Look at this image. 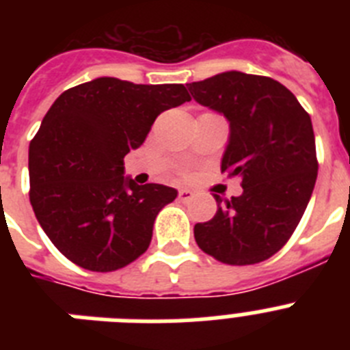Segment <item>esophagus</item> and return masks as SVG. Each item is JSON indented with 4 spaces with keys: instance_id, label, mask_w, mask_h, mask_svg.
<instances>
[{
    "instance_id": "34e87169",
    "label": "esophagus",
    "mask_w": 350,
    "mask_h": 350,
    "mask_svg": "<svg viewBox=\"0 0 350 350\" xmlns=\"http://www.w3.org/2000/svg\"><path fill=\"white\" fill-rule=\"evenodd\" d=\"M194 198V193L191 189H180L178 191V200H180V202H189V200H193Z\"/></svg>"
}]
</instances>
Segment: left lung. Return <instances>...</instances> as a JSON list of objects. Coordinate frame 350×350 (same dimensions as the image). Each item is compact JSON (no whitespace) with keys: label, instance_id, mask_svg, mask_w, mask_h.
I'll use <instances>...</instances> for the list:
<instances>
[{"label":"left lung","instance_id":"8db88e82","mask_svg":"<svg viewBox=\"0 0 350 350\" xmlns=\"http://www.w3.org/2000/svg\"><path fill=\"white\" fill-rule=\"evenodd\" d=\"M194 100L222 113L230 140L221 172L242 178L243 193L194 226L200 249L226 265H254L279 252L301 221L317 178L312 120L277 80L224 71L187 83Z\"/></svg>","mask_w":350,"mask_h":350}]
</instances>
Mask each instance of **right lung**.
<instances>
[{
  "mask_svg": "<svg viewBox=\"0 0 350 350\" xmlns=\"http://www.w3.org/2000/svg\"><path fill=\"white\" fill-rule=\"evenodd\" d=\"M191 101L182 83L100 77L68 89L29 144V202L61 254L91 271L124 268L147 250L156 215L177 198L124 177V156L154 120Z\"/></svg>",
  "mask_w": 350,
  "mask_h": 350,
  "instance_id": "right-lung-1",
  "label": "right lung"
}]
</instances>
